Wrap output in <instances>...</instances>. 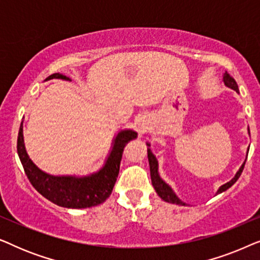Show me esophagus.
Returning <instances> with one entry per match:
<instances>
[{"instance_id": "1", "label": "esophagus", "mask_w": 260, "mask_h": 260, "mask_svg": "<svg viewBox=\"0 0 260 260\" xmlns=\"http://www.w3.org/2000/svg\"><path fill=\"white\" fill-rule=\"evenodd\" d=\"M138 129H140V131H145L148 129V122H147V118H144V117H141V119L138 120Z\"/></svg>"}]
</instances>
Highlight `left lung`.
<instances>
[{"label": "left lung", "mask_w": 260, "mask_h": 260, "mask_svg": "<svg viewBox=\"0 0 260 260\" xmlns=\"http://www.w3.org/2000/svg\"><path fill=\"white\" fill-rule=\"evenodd\" d=\"M222 83L225 84V86L232 88L237 92V93H239V88H238V84L237 81L233 79V77H231L229 73L226 72L222 74ZM247 133L250 135V129L247 127ZM147 145H148V161H149V167H150V176H151V183L152 186H154L156 193L159 198L162 199L163 201L166 202H169V204H175V205H180V206H187L186 202H183L181 199L177 197L175 194V191L173 190V188L169 186L168 183L166 182L165 180L162 179L161 176H159V173H158V161L157 158H156V156L152 154L151 149H150V143L147 142ZM248 149L250 147L247 148V152H246V158H247V154H248ZM245 162H246V159L243 162V165L240 166V168L238 169V172L236 173V175L232 180H230L229 182H226L225 184H222V186L219 187V189L216 190V194H220V193H223V191L229 189L233 186L234 183L237 182V180L239 179L241 173H243V169H244V166H245Z\"/></svg>", "instance_id": "1"}]
</instances>
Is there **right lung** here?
<instances>
[{
  "instance_id": "1",
  "label": "right lung",
  "mask_w": 260,
  "mask_h": 260,
  "mask_svg": "<svg viewBox=\"0 0 260 260\" xmlns=\"http://www.w3.org/2000/svg\"><path fill=\"white\" fill-rule=\"evenodd\" d=\"M52 79L71 81V78L61 73H53L45 81ZM135 138H137L135 130L120 129L113 137L104 165L97 172L87 175H52L39 168L28 156L24 147L22 120L17 136V154L28 180L42 197L60 207L88 208L103 204L111 195L118 177L124 147Z\"/></svg>"
}]
</instances>
